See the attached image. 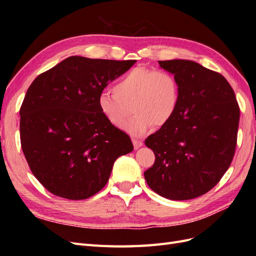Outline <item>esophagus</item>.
Returning a JSON list of instances; mask_svg holds the SVG:
<instances>
[{
    "instance_id": "34e87169",
    "label": "esophagus",
    "mask_w": 256,
    "mask_h": 256,
    "mask_svg": "<svg viewBox=\"0 0 256 256\" xmlns=\"http://www.w3.org/2000/svg\"><path fill=\"white\" fill-rule=\"evenodd\" d=\"M132 143H134V148H136V150H138V147H141V146L143 145V142H142V141H140V140H136V138H134V140H132Z\"/></svg>"
}]
</instances>
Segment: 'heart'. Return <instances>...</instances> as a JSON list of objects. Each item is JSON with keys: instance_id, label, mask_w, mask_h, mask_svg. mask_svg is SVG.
Wrapping results in <instances>:
<instances>
[{"instance_id": "b5f03b06", "label": "heart", "mask_w": 256, "mask_h": 256, "mask_svg": "<svg viewBox=\"0 0 256 256\" xmlns=\"http://www.w3.org/2000/svg\"><path fill=\"white\" fill-rule=\"evenodd\" d=\"M113 90L99 94V112L111 125L120 127L132 108L134 118L122 129L134 136L145 134L154 125H166L180 106V83L172 72L162 69L134 68L122 76Z\"/></svg>"}]
</instances>
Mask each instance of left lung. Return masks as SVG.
<instances>
[{
  "mask_svg": "<svg viewBox=\"0 0 256 256\" xmlns=\"http://www.w3.org/2000/svg\"><path fill=\"white\" fill-rule=\"evenodd\" d=\"M180 83L178 109L145 140L154 164L144 172L150 188L184 200L212 190L228 171L237 144L240 110L222 74L187 60H159Z\"/></svg>",
  "mask_w": 256,
  "mask_h": 256,
  "instance_id": "8db88e82",
  "label": "left lung"
}]
</instances>
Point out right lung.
<instances>
[{
  "label": "right lung",
  "mask_w": 256,
  "mask_h": 256,
  "mask_svg": "<svg viewBox=\"0 0 256 256\" xmlns=\"http://www.w3.org/2000/svg\"><path fill=\"white\" fill-rule=\"evenodd\" d=\"M136 62L70 56L30 85L20 108L21 147L52 194L92 196L109 180L115 160L134 150L129 136L99 112L97 98Z\"/></svg>",
  "instance_id": "right-lung-1"
}]
</instances>
